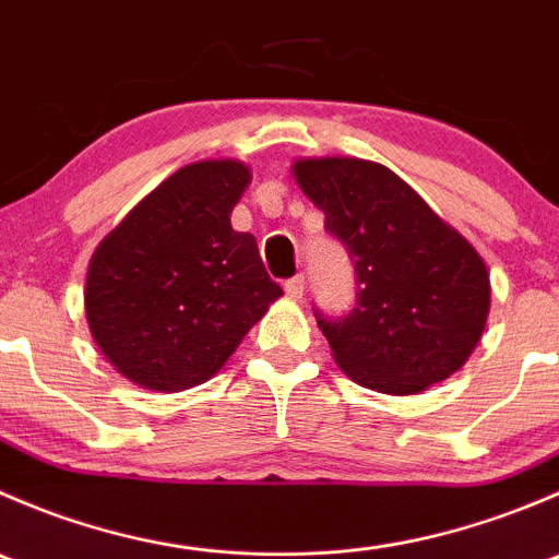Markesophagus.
Here are the masks:
<instances>
[{
  "label": "esophagus",
  "mask_w": 559,
  "mask_h": 559,
  "mask_svg": "<svg viewBox=\"0 0 559 559\" xmlns=\"http://www.w3.org/2000/svg\"><path fill=\"white\" fill-rule=\"evenodd\" d=\"M284 289H286V295L292 297V300H300L302 292H306V275H295V278H289L284 284Z\"/></svg>",
  "instance_id": "1"
}]
</instances>
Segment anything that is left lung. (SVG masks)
Returning a JSON list of instances; mask_svg holds the SVG:
<instances>
[{"mask_svg": "<svg viewBox=\"0 0 559 559\" xmlns=\"http://www.w3.org/2000/svg\"><path fill=\"white\" fill-rule=\"evenodd\" d=\"M295 178L354 262V308H316L335 362L357 384L414 394L462 368L489 311L487 264L384 165L302 159Z\"/></svg>", "mask_w": 559, "mask_h": 559, "instance_id": "obj_1", "label": "left lung"}]
</instances>
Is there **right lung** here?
<instances>
[{
  "instance_id": "obj_1",
  "label": "right lung",
  "mask_w": 559,
  "mask_h": 559,
  "mask_svg": "<svg viewBox=\"0 0 559 559\" xmlns=\"http://www.w3.org/2000/svg\"><path fill=\"white\" fill-rule=\"evenodd\" d=\"M240 162H197L156 186L97 248L86 281L92 335L134 384L178 392L211 379L281 286L257 238L229 224Z\"/></svg>"
}]
</instances>
